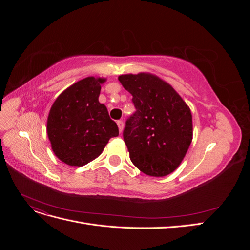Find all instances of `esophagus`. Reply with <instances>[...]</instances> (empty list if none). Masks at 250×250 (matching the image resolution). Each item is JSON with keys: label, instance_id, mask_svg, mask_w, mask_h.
Masks as SVG:
<instances>
[{"label": "esophagus", "instance_id": "esophagus-1", "mask_svg": "<svg viewBox=\"0 0 250 250\" xmlns=\"http://www.w3.org/2000/svg\"><path fill=\"white\" fill-rule=\"evenodd\" d=\"M117 124H118V127H119V130H120V132H122V131H123V128H124V122H123V121L119 120L118 122H117Z\"/></svg>", "mask_w": 250, "mask_h": 250}]
</instances>
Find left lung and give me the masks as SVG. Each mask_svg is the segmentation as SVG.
<instances>
[{"label":"left lung","mask_w":250,"mask_h":250,"mask_svg":"<svg viewBox=\"0 0 250 250\" xmlns=\"http://www.w3.org/2000/svg\"><path fill=\"white\" fill-rule=\"evenodd\" d=\"M135 111L123 139L132 164L150 176L168 175L180 165L193 137L192 113L170 84L154 75H121Z\"/></svg>","instance_id":"1"}]
</instances>
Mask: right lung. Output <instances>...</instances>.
<instances>
[{
    "mask_svg": "<svg viewBox=\"0 0 250 250\" xmlns=\"http://www.w3.org/2000/svg\"><path fill=\"white\" fill-rule=\"evenodd\" d=\"M103 79L87 77L67 87L50 109L47 132L55 155L81 167L99 156L108 141L119 135L115 121L99 102Z\"/></svg>",
    "mask_w": 250,
    "mask_h": 250,
    "instance_id": "1",
    "label": "right lung"
}]
</instances>
